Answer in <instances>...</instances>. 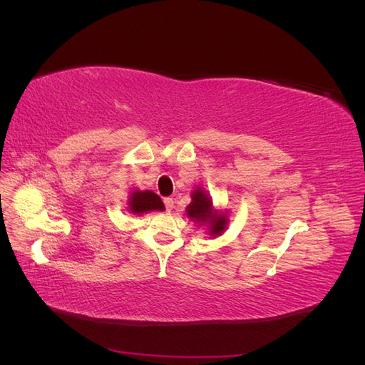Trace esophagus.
<instances>
[{
    "label": "esophagus",
    "instance_id": "esophagus-1",
    "mask_svg": "<svg viewBox=\"0 0 365 365\" xmlns=\"http://www.w3.org/2000/svg\"><path fill=\"white\" fill-rule=\"evenodd\" d=\"M164 207H165V210H168V212H170V210L173 208V200H172V197H164Z\"/></svg>",
    "mask_w": 365,
    "mask_h": 365
}]
</instances>
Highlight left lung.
Returning a JSON list of instances; mask_svg holds the SVG:
<instances>
[{"instance_id":"1","label":"left lung","mask_w":365,"mask_h":365,"mask_svg":"<svg viewBox=\"0 0 365 365\" xmlns=\"http://www.w3.org/2000/svg\"><path fill=\"white\" fill-rule=\"evenodd\" d=\"M187 213L195 220L200 222H208L210 224V233L212 235H220L225 230L227 219L224 215L216 216L212 212V201L210 197L201 190L197 189L192 195V202L187 207Z\"/></svg>"}]
</instances>
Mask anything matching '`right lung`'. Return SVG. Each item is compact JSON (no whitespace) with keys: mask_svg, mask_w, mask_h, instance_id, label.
Returning <instances> with one entry per match:
<instances>
[{"mask_svg":"<svg viewBox=\"0 0 365 365\" xmlns=\"http://www.w3.org/2000/svg\"><path fill=\"white\" fill-rule=\"evenodd\" d=\"M129 207H130L129 210L132 213H138V215L152 212V210H160V212H163L164 210V204L161 201V197L150 190H146V192L135 190L134 193H132Z\"/></svg>","mask_w":365,"mask_h":365,"instance_id":"obj_1","label":"right lung"}]
</instances>
